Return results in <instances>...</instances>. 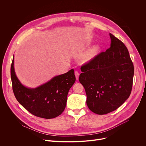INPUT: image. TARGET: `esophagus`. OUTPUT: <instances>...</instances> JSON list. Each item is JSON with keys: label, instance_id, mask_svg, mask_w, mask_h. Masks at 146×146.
<instances>
[{"label": "esophagus", "instance_id": "34e87169", "mask_svg": "<svg viewBox=\"0 0 146 146\" xmlns=\"http://www.w3.org/2000/svg\"><path fill=\"white\" fill-rule=\"evenodd\" d=\"M74 74H75V76H76V80H78V78H79V76H80V73H79V72H78L77 71H76Z\"/></svg>", "mask_w": 146, "mask_h": 146}]
</instances>
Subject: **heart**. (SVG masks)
Instances as JSON below:
<instances>
[{"mask_svg":"<svg viewBox=\"0 0 146 146\" xmlns=\"http://www.w3.org/2000/svg\"><path fill=\"white\" fill-rule=\"evenodd\" d=\"M100 47L99 46H95L91 48H90L87 52L85 53V54L82 57V61L83 62H88L94 59L96 55L98 54L99 51Z\"/></svg>","mask_w":146,"mask_h":146,"instance_id":"b5f03b06","label":"heart"}]
</instances>
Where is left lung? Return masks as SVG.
<instances>
[{
  "mask_svg": "<svg viewBox=\"0 0 146 146\" xmlns=\"http://www.w3.org/2000/svg\"><path fill=\"white\" fill-rule=\"evenodd\" d=\"M110 47L81 67L79 81L84 87L87 105L99 115L114 111L131 93L134 67L127 47L110 33Z\"/></svg>",
  "mask_w": 146,
  "mask_h": 146,
  "instance_id": "left-lung-1",
  "label": "left lung"
}]
</instances>
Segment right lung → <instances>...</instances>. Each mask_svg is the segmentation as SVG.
Segmentation results:
<instances>
[{"label":"right lung","instance_id":"right-lung-1","mask_svg":"<svg viewBox=\"0 0 146 146\" xmlns=\"http://www.w3.org/2000/svg\"><path fill=\"white\" fill-rule=\"evenodd\" d=\"M11 78L13 92L18 102L32 114L46 119L55 118L64 111L69 91L76 81L74 70L71 69L37 88H27L15 74L14 56Z\"/></svg>","mask_w":146,"mask_h":146}]
</instances>
